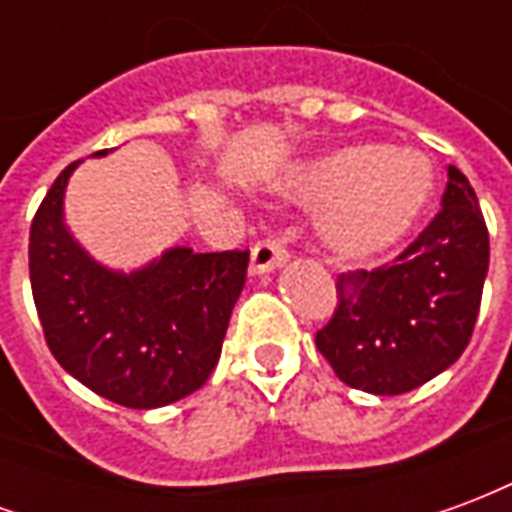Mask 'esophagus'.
<instances>
[{"label":"esophagus","mask_w":512,"mask_h":512,"mask_svg":"<svg viewBox=\"0 0 512 512\" xmlns=\"http://www.w3.org/2000/svg\"><path fill=\"white\" fill-rule=\"evenodd\" d=\"M288 260V249L279 244L277 238H263L252 246V274H266L274 271Z\"/></svg>","instance_id":"obj_1"}]
</instances>
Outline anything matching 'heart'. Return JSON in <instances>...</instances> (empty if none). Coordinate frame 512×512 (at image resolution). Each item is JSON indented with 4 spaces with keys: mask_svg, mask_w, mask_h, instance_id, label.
Wrapping results in <instances>:
<instances>
[{
    "mask_svg": "<svg viewBox=\"0 0 512 512\" xmlns=\"http://www.w3.org/2000/svg\"><path fill=\"white\" fill-rule=\"evenodd\" d=\"M433 186V167L422 153L359 145L307 169L296 191L307 200L332 202L321 230L337 255L367 260L389 252L417 227Z\"/></svg>",
    "mask_w": 512,
    "mask_h": 512,
    "instance_id": "b5f03b06",
    "label": "heart"
}]
</instances>
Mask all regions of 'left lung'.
I'll list each match as a JSON object with an SVG mask.
<instances>
[{
    "label": "left lung",
    "instance_id": "obj_1",
    "mask_svg": "<svg viewBox=\"0 0 512 512\" xmlns=\"http://www.w3.org/2000/svg\"><path fill=\"white\" fill-rule=\"evenodd\" d=\"M433 222L392 266L337 274V307L315 345L340 381L403 395L458 362L488 274V227L472 183L447 169Z\"/></svg>",
    "mask_w": 512,
    "mask_h": 512
}]
</instances>
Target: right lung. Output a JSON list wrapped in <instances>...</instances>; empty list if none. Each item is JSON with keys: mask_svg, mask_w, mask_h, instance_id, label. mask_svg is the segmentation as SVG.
I'll return each instance as SVG.
<instances>
[{"mask_svg": "<svg viewBox=\"0 0 512 512\" xmlns=\"http://www.w3.org/2000/svg\"><path fill=\"white\" fill-rule=\"evenodd\" d=\"M76 164L62 169L29 227V282L46 345L76 381L112 403H175L219 362L249 249L197 255L175 246L131 274L98 266L62 224Z\"/></svg>", "mask_w": 512, "mask_h": 512, "instance_id": "right-lung-1", "label": "right lung"}]
</instances>
